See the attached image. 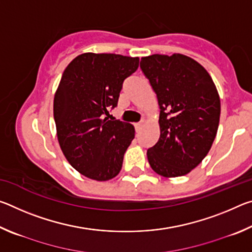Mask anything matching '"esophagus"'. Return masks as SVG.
<instances>
[{"label": "esophagus", "mask_w": 252, "mask_h": 252, "mask_svg": "<svg viewBox=\"0 0 252 252\" xmlns=\"http://www.w3.org/2000/svg\"><path fill=\"white\" fill-rule=\"evenodd\" d=\"M134 126H135V130H136V132H139L140 130L142 129V126H143V122H139V123H135L134 125Z\"/></svg>", "instance_id": "obj_1"}]
</instances>
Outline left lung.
<instances>
[{"instance_id":"8db88e82","label":"left lung","mask_w":252,"mask_h":252,"mask_svg":"<svg viewBox=\"0 0 252 252\" xmlns=\"http://www.w3.org/2000/svg\"><path fill=\"white\" fill-rule=\"evenodd\" d=\"M160 106V138L148 149L150 167L164 178L189 173L201 162L218 131L220 97L208 71L180 53L141 58Z\"/></svg>"}]
</instances>
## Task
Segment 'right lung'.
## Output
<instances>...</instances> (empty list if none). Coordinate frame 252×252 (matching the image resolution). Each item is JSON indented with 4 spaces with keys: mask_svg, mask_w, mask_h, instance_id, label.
<instances>
[{
    "mask_svg": "<svg viewBox=\"0 0 252 252\" xmlns=\"http://www.w3.org/2000/svg\"><path fill=\"white\" fill-rule=\"evenodd\" d=\"M138 66L139 58L88 52L63 72L53 101L58 141L84 177L108 181L121 171L135 131L130 123L109 120L108 110L117 106L123 81Z\"/></svg>",
    "mask_w": 252,
    "mask_h": 252,
    "instance_id": "obj_1",
    "label": "right lung"
}]
</instances>
